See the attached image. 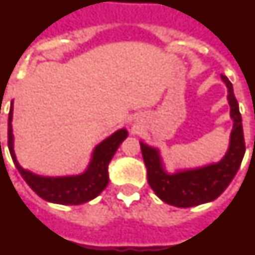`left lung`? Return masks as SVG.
Masks as SVG:
<instances>
[{"mask_svg":"<svg viewBox=\"0 0 255 255\" xmlns=\"http://www.w3.org/2000/svg\"><path fill=\"white\" fill-rule=\"evenodd\" d=\"M222 80L228 89L227 98L230 104L233 127L228 150L219 162L202 167L177 170L174 174H170L164 168L163 160L157 147H151L140 141L149 185L154 193L166 204L176 207H192L211 202L223 193L240 168L245 154L243 119L233 93L232 83L224 75H222Z\"/></svg>","mask_w":255,"mask_h":255,"instance_id":"8db88e82","label":"left lung"}]
</instances>
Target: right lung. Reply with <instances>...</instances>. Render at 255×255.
<instances>
[{
  "label": "right lung",
  "instance_id": "obj_1",
  "mask_svg": "<svg viewBox=\"0 0 255 255\" xmlns=\"http://www.w3.org/2000/svg\"><path fill=\"white\" fill-rule=\"evenodd\" d=\"M12 102L8 113L7 124V145L11 154L14 164L20 172L22 177L28 184L31 189L42 200L61 205H80L93 200L101 193L109 184L108 167L111 158L119 145L128 136L126 128L105 138L95 147L92 153V159L87 170L83 174L70 175V176H41L24 168L19 164L14 151V134H12Z\"/></svg>",
  "mask_w": 255,
  "mask_h": 255
}]
</instances>
